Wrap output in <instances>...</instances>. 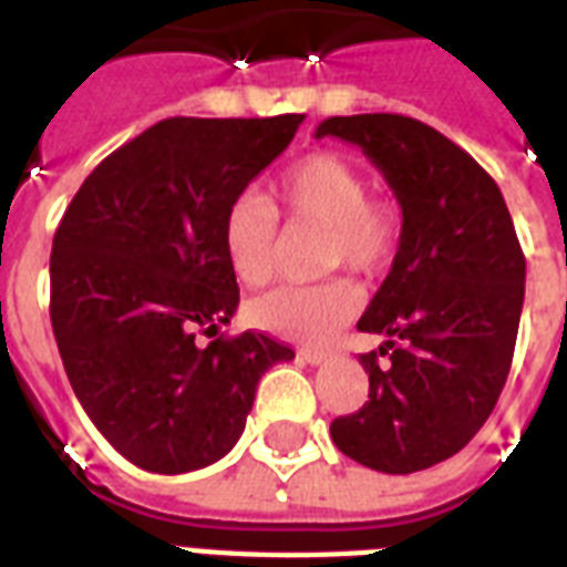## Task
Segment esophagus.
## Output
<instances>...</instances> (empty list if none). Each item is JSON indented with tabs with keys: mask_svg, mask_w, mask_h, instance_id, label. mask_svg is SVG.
Instances as JSON below:
<instances>
[{
	"mask_svg": "<svg viewBox=\"0 0 567 567\" xmlns=\"http://www.w3.org/2000/svg\"><path fill=\"white\" fill-rule=\"evenodd\" d=\"M300 359L309 364H323L329 362V353H323V350H300Z\"/></svg>",
	"mask_w": 567,
	"mask_h": 567,
	"instance_id": "esophagus-1",
	"label": "esophagus"
}]
</instances>
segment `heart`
Returning <instances> with one entry per match:
<instances>
[{"mask_svg": "<svg viewBox=\"0 0 567 567\" xmlns=\"http://www.w3.org/2000/svg\"><path fill=\"white\" fill-rule=\"evenodd\" d=\"M282 212L288 220L327 226L323 256L329 267L382 274L400 244V208L388 196L368 194V179L341 155L315 153L293 162L276 179L274 205L244 194L223 214V249L231 274L244 285H265L276 267V235ZM362 293L347 279L315 285H279L252 302V320L276 336L327 341L353 318Z\"/></svg>", "mask_w": 567, "mask_h": 567, "instance_id": "heart-1", "label": "heart"}]
</instances>
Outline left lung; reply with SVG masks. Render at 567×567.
<instances>
[{"mask_svg": "<svg viewBox=\"0 0 567 567\" xmlns=\"http://www.w3.org/2000/svg\"><path fill=\"white\" fill-rule=\"evenodd\" d=\"M315 137L359 146L403 212L394 265L359 320L385 338L359 355L368 403L332 421V441L359 465L414 474L456 456L488 421L512 368L527 261L492 176L421 120L329 117Z\"/></svg>", "mask_w": 567, "mask_h": 567, "instance_id": "obj_1", "label": "left lung"}]
</instances>
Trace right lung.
<instances>
[{
    "mask_svg": "<svg viewBox=\"0 0 567 567\" xmlns=\"http://www.w3.org/2000/svg\"><path fill=\"white\" fill-rule=\"evenodd\" d=\"M306 114L171 117L84 179L49 258V318L66 379L120 456L153 474L214 465L247 426L258 379L291 347L214 338L238 309L223 214Z\"/></svg>",
    "mask_w": 567,
    "mask_h": 567,
    "instance_id": "1",
    "label": "right lung"
}]
</instances>
